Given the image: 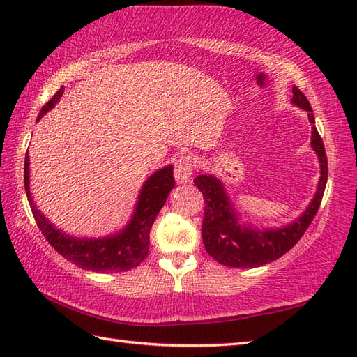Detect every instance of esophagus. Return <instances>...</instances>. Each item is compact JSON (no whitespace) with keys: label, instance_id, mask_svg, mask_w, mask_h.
I'll use <instances>...</instances> for the list:
<instances>
[{"label":"esophagus","instance_id":"esophagus-1","mask_svg":"<svg viewBox=\"0 0 357 357\" xmlns=\"http://www.w3.org/2000/svg\"><path fill=\"white\" fill-rule=\"evenodd\" d=\"M195 159L190 155H181L174 161V178H176L178 183H188L195 172Z\"/></svg>","mask_w":357,"mask_h":357}]
</instances>
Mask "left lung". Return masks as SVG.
Masks as SVG:
<instances>
[{
    "label": "left lung",
    "mask_w": 357,
    "mask_h": 357,
    "mask_svg": "<svg viewBox=\"0 0 357 357\" xmlns=\"http://www.w3.org/2000/svg\"><path fill=\"white\" fill-rule=\"evenodd\" d=\"M293 104L308 112V119L314 124L313 109L307 96L293 87ZM312 146L321 161V179L314 199L298 221L278 230H255L241 225L231 204L227 198L221 181L211 174H198L195 185L199 188L206 202L202 219V242L206 252L219 264L233 268H255L276 261L291 250L312 224L321 207L328 178V161L325 147L316 126L312 127Z\"/></svg>",
    "instance_id": "1"
}]
</instances>
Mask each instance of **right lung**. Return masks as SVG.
Instances as JSON below:
<instances>
[{"label": "right lung", "instance_id": "obj_1", "mask_svg": "<svg viewBox=\"0 0 357 357\" xmlns=\"http://www.w3.org/2000/svg\"><path fill=\"white\" fill-rule=\"evenodd\" d=\"M63 93L64 87L59 89L43 105L41 112L38 113V119L58 102ZM24 187L38 229L41 230L44 238L47 239L49 244L59 255L84 270L96 273H118L136 268L147 257L150 244V229L155 222L159 210L165 204L167 196H169L172 188L174 187V176L172 165L164 167L162 170L151 174L142 187L138 207L135 210L130 224L123 231L115 234V236H109L104 239H75L66 236L64 233L56 230L41 215V211L35 207L32 196H30L27 155L24 159Z\"/></svg>", "mask_w": 357, "mask_h": 357}]
</instances>
